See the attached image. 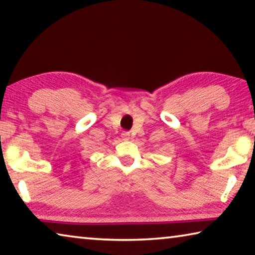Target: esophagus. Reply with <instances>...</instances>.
I'll use <instances>...</instances> for the list:
<instances>
[{
	"label": "esophagus",
	"instance_id": "obj_1",
	"mask_svg": "<svg viewBox=\"0 0 255 255\" xmlns=\"http://www.w3.org/2000/svg\"><path fill=\"white\" fill-rule=\"evenodd\" d=\"M124 138H128L129 137V132L128 131H125V132H123V135H122Z\"/></svg>",
	"mask_w": 255,
	"mask_h": 255
}]
</instances>
